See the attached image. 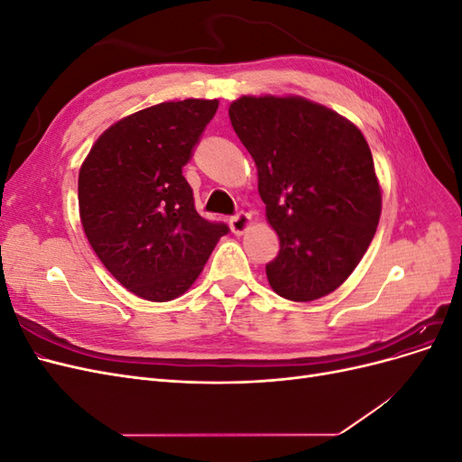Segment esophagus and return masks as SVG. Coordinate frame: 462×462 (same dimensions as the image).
<instances>
[{"label": "esophagus", "mask_w": 462, "mask_h": 462, "mask_svg": "<svg viewBox=\"0 0 462 462\" xmlns=\"http://www.w3.org/2000/svg\"><path fill=\"white\" fill-rule=\"evenodd\" d=\"M250 226H253V217H250V214L239 212L231 217V231L235 235H243Z\"/></svg>", "instance_id": "34e87169"}]
</instances>
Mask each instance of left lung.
Wrapping results in <instances>:
<instances>
[{
    "label": "left lung",
    "instance_id": "1",
    "mask_svg": "<svg viewBox=\"0 0 462 462\" xmlns=\"http://www.w3.org/2000/svg\"><path fill=\"white\" fill-rule=\"evenodd\" d=\"M258 170L279 254L265 265L279 297L310 302L355 272L382 214L372 152L355 123L300 96H241L229 106Z\"/></svg>",
    "mask_w": 462,
    "mask_h": 462
}]
</instances>
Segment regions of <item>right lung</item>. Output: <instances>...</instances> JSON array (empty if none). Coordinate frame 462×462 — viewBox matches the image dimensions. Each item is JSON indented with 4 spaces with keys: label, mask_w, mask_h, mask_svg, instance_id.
Here are the masks:
<instances>
[{
    "label": "right lung",
    "mask_w": 462,
    "mask_h": 462,
    "mask_svg": "<svg viewBox=\"0 0 462 462\" xmlns=\"http://www.w3.org/2000/svg\"><path fill=\"white\" fill-rule=\"evenodd\" d=\"M217 100L163 102L119 119L79 171V212L96 256L136 297L167 302L197 282L227 226L194 208L183 165Z\"/></svg>",
    "instance_id": "right-lung-1"
}]
</instances>
